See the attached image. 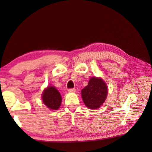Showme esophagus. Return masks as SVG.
<instances>
[{
  "label": "esophagus",
  "instance_id": "34e87169",
  "mask_svg": "<svg viewBox=\"0 0 152 152\" xmlns=\"http://www.w3.org/2000/svg\"><path fill=\"white\" fill-rule=\"evenodd\" d=\"M76 89H69V93H75L76 92Z\"/></svg>",
  "mask_w": 152,
  "mask_h": 152
}]
</instances>
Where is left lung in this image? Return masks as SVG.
<instances>
[{"mask_svg": "<svg viewBox=\"0 0 152 152\" xmlns=\"http://www.w3.org/2000/svg\"><path fill=\"white\" fill-rule=\"evenodd\" d=\"M81 93L86 107L92 110L97 109L101 107L107 97V86L101 78L92 77Z\"/></svg>", "mask_w": 152, "mask_h": 152, "instance_id": "1", "label": "left lung"}]
</instances>
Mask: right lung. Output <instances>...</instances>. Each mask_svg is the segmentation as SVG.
Instances as JSON below:
<instances>
[{
    "instance_id": "obj_1",
    "label": "right lung",
    "mask_w": 152,
    "mask_h": 152,
    "mask_svg": "<svg viewBox=\"0 0 152 152\" xmlns=\"http://www.w3.org/2000/svg\"><path fill=\"white\" fill-rule=\"evenodd\" d=\"M44 104L50 110H57L59 108L62 98L59 91L53 86H48L42 94Z\"/></svg>"
}]
</instances>
